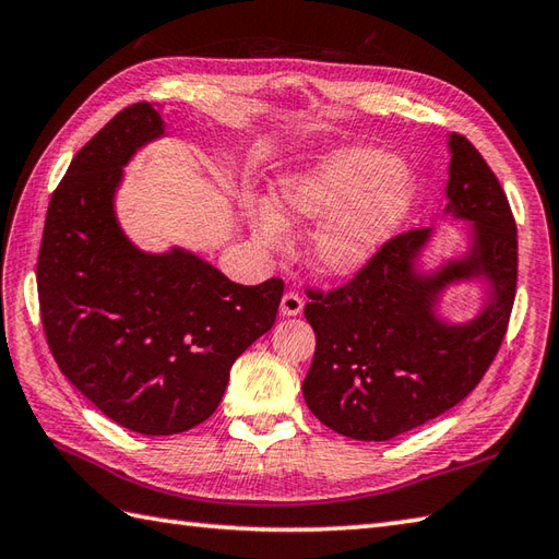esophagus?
<instances>
[{
    "label": "esophagus",
    "mask_w": 559,
    "mask_h": 559,
    "mask_svg": "<svg viewBox=\"0 0 559 559\" xmlns=\"http://www.w3.org/2000/svg\"><path fill=\"white\" fill-rule=\"evenodd\" d=\"M302 307H305V300L300 298L298 293H286L283 295V300H281V314L283 317H298L300 312H302Z\"/></svg>",
    "instance_id": "obj_1"
}]
</instances>
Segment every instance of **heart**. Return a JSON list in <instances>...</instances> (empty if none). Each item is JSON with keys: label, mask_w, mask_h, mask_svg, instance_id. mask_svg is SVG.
<instances>
[{"label": "heart", "mask_w": 559, "mask_h": 559, "mask_svg": "<svg viewBox=\"0 0 559 559\" xmlns=\"http://www.w3.org/2000/svg\"><path fill=\"white\" fill-rule=\"evenodd\" d=\"M413 201L415 177L391 153L341 148L281 177L273 204H249L247 221L266 252L288 242V225L319 223L307 240V259L329 276H350L382 252Z\"/></svg>", "instance_id": "1"}]
</instances>
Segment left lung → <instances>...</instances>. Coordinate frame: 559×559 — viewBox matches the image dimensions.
I'll use <instances>...</instances> for the list:
<instances>
[{
  "label": "left lung",
  "mask_w": 559,
  "mask_h": 559,
  "mask_svg": "<svg viewBox=\"0 0 559 559\" xmlns=\"http://www.w3.org/2000/svg\"><path fill=\"white\" fill-rule=\"evenodd\" d=\"M447 213L471 221V247L435 273L415 269L432 228L401 233L346 286L307 290L317 348L302 382L307 406L331 430L386 439L454 408L500 350L516 295V223L504 189L466 136H449ZM485 277L489 302L466 325L433 312L449 282Z\"/></svg>",
  "instance_id": "left-lung-1"
}]
</instances>
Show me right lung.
<instances>
[{"mask_svg": "<svg viewBox=\"0 0 559 559\" xmlns=\"http://www.w3.org/2000/svg\"><path fill=\"white\" fill-rule=\"evenodd\" d=\"M156 105L117 112L71 160L47 206L38 300L59 370L132 432L160 437L211 418L230 367L276 322L283 281L240 286L173 247L141 252L115 216L124 165L163 136Z\"/></svg>", "mask_w": 559, "mask_h": 559, "instance_id": "add662e5", "label": "right lung"}]
</instances>
